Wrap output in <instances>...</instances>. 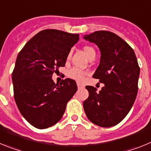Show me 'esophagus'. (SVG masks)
Returning a JSON list of instances; mask_svg holds the SVG:
<instances>
[{
	"mask_svg": "<svg viewBox=\"0 0 151 151\" xmlns=\"http://www.w3.org/2000/svg\"><path fill=\"white\" fill-rule=\"evenodd\" d=\"M77 86H78V88L80 89V88H84V86L82 85H81L80 83H77Z\"/></svg>",
	"mask_w": 151,
	"mask_h": 151,
	"instance_id": "esophagus-1",
	"label": "esophagus"
}]
</instances>
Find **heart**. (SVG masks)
I'll use <instances>...</instances> for the list:
<instances>
[{
	"label": "heart",
	"mask_w": 151,
	"mask_h": 151,
	"mask_svg": "<svg viewBox=\"0 0 151 151\" xmlns=\"http://www.w3.org/2000/svg\"><path fill=\"white\" fill-rule=\"evenodd\" d=\"M83 50L85 53L86 56L88 57V59H90L91 57H95L96 56V51L91 46H85L83 47ZM70 56H71V52H69L67 55V59L70 58ZM86 73L82 69H78V68H72L71 69L68 70L67 72V76L69 78H73V79L76 80L78 82H81L82 81L84 78V76H85Z\"/></svg>",
	"instance_id": "1"
}]
</instances>
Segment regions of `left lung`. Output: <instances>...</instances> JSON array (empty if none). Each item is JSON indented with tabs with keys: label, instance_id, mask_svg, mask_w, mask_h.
Returning a JSON list of instances; mask_svg holds the SVG:
<instances>
[{
	"label": "left lung",
	"instance_id": "1",
	"mask_svg": "<svg viewBox=\"0 0 151 151\" xmlns=\"http://www.w3.org/2000/svg\"><path fill=\"white\" fill-rule=\"evenodd\" d=\"M101 51V60L93 78L104 86L99 92L86 86L89 96L84 110L91 122L101 127L117 125L132 107L138 93L140 68L133 49L119 36L108 31L84 35Z\"/></svg>",
	"mask_w": 151,
	"mask_h": 151
}]
</instances>
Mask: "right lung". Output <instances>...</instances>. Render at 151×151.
<instances>
[{
  "instance_id": "obj_1",
  "label": "right lung",
  "mask_w": 151,
  "mask_h": 151,
  "mask_svg": "<svg viewBox=\"0 0 151 151\" xmlns=\"http://www.w3.org/2000/svg\"><path fill=\"white\" fill-rule=\"evenodd\" d=\"M78 34L57 29L41 31L19 53L12 73L14 99L22 116L34 127L47 129L60 120L77 91L74 80L58 84L52 75L65 66Z\"/></svg>"
}]
</instances>
